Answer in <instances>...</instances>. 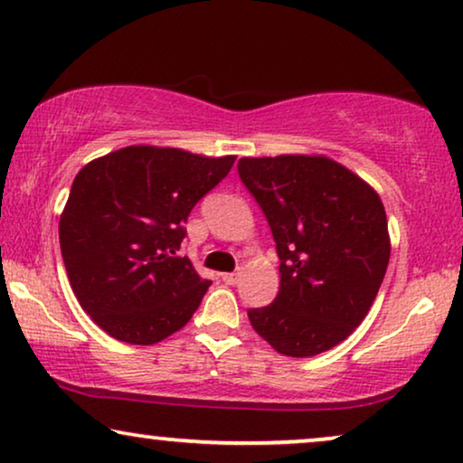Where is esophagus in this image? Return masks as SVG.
I'll use <instances>...</instances> for the list:
<instances>
[{"label":"esophagus","instance_id":"obj_1","mask_svg":"<svg viewBox=\"0 0 463 463\" xmlns=\"http://www.w3.org/2000/svg\"><path fill=\"white\" fill-rule=\"evenodd\" d=\"M221 278H223L225 284H236V282H238V274H236V271H232V274H221Z\"/></svg>","mask_w":463,"mask_h":463}]
</instances>
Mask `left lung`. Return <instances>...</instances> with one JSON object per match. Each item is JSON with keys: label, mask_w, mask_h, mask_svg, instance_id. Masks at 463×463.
<instances>
[{"label": "left lung", "mask_w": 463, "mask_h": 463, "mask_svg": "<svg viewBox=\"0 0 463 463\" xmlns=\"http://www.w3.org/2000/svg\"><path fill=\"white\" fill-rule=\"evenodd\" d=\"M240 179L268 219L280 257V290L249 309L278 354L309 358L350 337L375 301L390 263L379 194L326 156L242 157Z\"/></svg>", "instance_id": "left-lung-1"}]
</instances>
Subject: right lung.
Instances as JSON below:
<instances>
[{"instance_id": "add662e5", "label": "right lung", "mask_w": 463, "mask_h": 463, "mask_svg": "<svg viewBox=\"0 0 463 463\" xmlns=\"http://www.w3.org/2000/svg\"><path fill=\"white\" fill-rule=\"evenodd\" d=\"M233 162L128 145L75 175L59 221L62 261L81 309L113 339L154 345L198 309L211 282L176 257L183 223Z\"/></svg>"}]
</instances>
